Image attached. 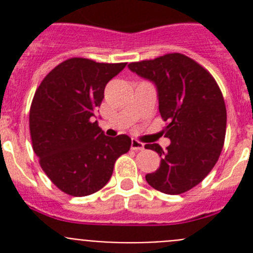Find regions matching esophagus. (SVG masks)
Instances as JSON below:
<instances>
[{"label":"esophagus","mask_w":253,"mask_h":253,"mask_svg":"<svg viewBox=\"0 0 253 253\" xmlns=\"http://www.w3.org/2000/svg\"><path fill=\"white\" fill-rule=\"evenodd\" d=\"M131 149L133 151H143L144 149V144L137 139H131Z\"/></svg>","instance_id":"obj_1"}]
</instances>
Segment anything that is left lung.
Wrapping results in <instances>:
<instances>
[{
	"mask_svg": "<svg viewBox=\"0 0 253 253\" xmlns=\"http://www.w3.org/2000/svg\"><path fill=\"white\" fill-rule=\"evenodd\" d=\"M128 67L156 84L161 116L169 123L165 135L171 144L166 151L156 143L144 146L161 157L157 171L146 175L147 182L169 195L186 193L207 177L224 146L227 110L222 91L204 67L180 53Z\"/></svg>",
	"mask_w": 253,
	"mask_h": 253,
	"instance_id": "obj_1",
	"label": "left lung"
}]
</instances>
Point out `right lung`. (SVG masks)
<instances>
[{
    "mask_svg": "<svg viewBox=\"0 0 253 253\" xmlns=\"http://www.w3.org/2000/svg\"><path fill=\"white\" fill-rule=\"evenodd\" d=\"M125 66L71 58L51 69L35 91L29 115L33 149L45 175L68 195L102 189L115 161L130 149L128 135L106 137L93 120L105 86Z\"/></svg>",
    "mask_w": 253,
    "mask_h": 253,
    "instance_id": "1",
    "label": "right lung"
}]
</instances>
